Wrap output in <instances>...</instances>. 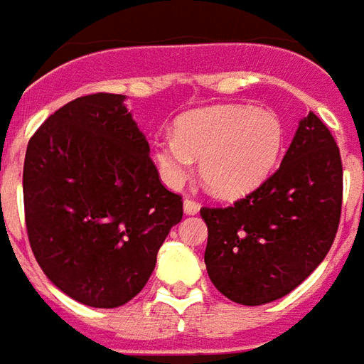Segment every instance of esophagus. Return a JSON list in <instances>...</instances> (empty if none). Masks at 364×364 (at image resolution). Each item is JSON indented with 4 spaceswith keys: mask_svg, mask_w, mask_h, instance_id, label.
Instances as JSON below:
<instances>
[{
    "mask_svg": "<svg viewBox=\"0 0 364 364\" xmlns=\"http://www.w3.org/2000/svg\"><path fill=\"white\" fill-rule=\"evenodd\" d=\"M183 210H185V214H197L200 210V205H198L197 200H193V198H185Z\"/></svg>",
    "mask_w": 364,
    "mask_h": 364,
    "instance_id": "34e87169",
    "label": "esophagus"
}]
</instances>
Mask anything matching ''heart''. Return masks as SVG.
Wrapping results in <instances>:
<instances>
[{"instance_id": "b5f03b06", "label": "heart", "mask_w": 364, "mask_h": 364, "mask_svg": "<svg viewBox=\"0 0 364 364\" xmlns=\"http://www.w3.org/2000/svg\"><path fill=\"white\" fill-rule=\"evenodd\" d=\"M284 128L271 111L218 105L181 114L173 134L156 142L154 159L171 187L189 177L200 158V177L214 195L237 198L265 181L281 156Z\"/></svg>"}]
</instances>
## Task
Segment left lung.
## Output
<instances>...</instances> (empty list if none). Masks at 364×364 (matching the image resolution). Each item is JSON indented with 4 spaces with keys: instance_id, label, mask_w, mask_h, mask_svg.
<instances>
[{
    "instance_id": "8db88e82",
    "label": "left lung",
    "mask_w": 364,
    "mask_h": 364,
    "mask_svg": "<svg viewBox=\"0 0 364 364\" xmlns=\"http://www.w3.org/2000/svg\"><path fill=\"white\" fill-rule=\"evenodd\" d=\"M343 166L333 136L314 112L281 167L226 208H200L208 226V277L232 302L259 306L287 296L328 255L341 216Z\"/></svg>"
}]
</instances>
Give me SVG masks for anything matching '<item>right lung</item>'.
Returning a JSON list of instances; mask_svg holds the SVG:
<instances>
[{
  "mask_svg": "<svg viewBox=\"0 0 364 364\" xmlns=\"http://www.w3.org/2000/svg\"><path fill=\"white\" fill-rule=\"evenodd\" d=\"M124 95L77 97L28 140L25 222L36 263L64 294L93 308L144 289L183 200L167 191Z\"/></svg>",
  "mask_w": 364,
  "mask_h": 364,
  "instance_id": "obj_1",
  "label": "right lung"
}]
</instances>
